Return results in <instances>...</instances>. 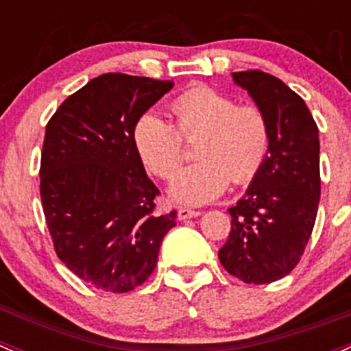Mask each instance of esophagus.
Wrapping results in <instances>:
<instances>
[{"mask_svg": "<svg viewBox=\"0 0 351 351\" xmlns=\"http://www.w3.org/2000/svg\"><path fill=\"white\" fill-rule=\"evenodd\" d=\"M199 215H201L199 210H191V208H180V210L177 211L179 220H189V218L199 217Z\"/></svg>", "mask_w": 351, "mask_h": 351, "instance_id": "1", "label": "esophagus"}]
</instances>
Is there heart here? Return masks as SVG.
Instances as JSON below:
<instances>
[{
	"label": "heart",
	"instance_id": "heart-1",
	"mask_svg": "<svg viewBox=\"0 0 351 351\" xmlns=\"http://www.w3.org/2000/svg\"><path fill=\"white\" fill-rule=\"evenodd\" d=\"M176 123L147 110L133 124V147L148 172L167 179L180 164L182 138L199 134L196 158L172 177V199L204 204L235 184H249L265 165L271 147L268 117L258 106H239L234 97L210 86L196 85L172 100ZM180 131L177 132L176 130Z\"/></svg>",
	"mask_w": 351,
	"mask_h": 351
}]
</instances>
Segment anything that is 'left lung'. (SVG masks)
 <instances>
[{
  "label": "left lung",
  "instance_id": "8db88e82",
  "mask_svg": "<svg viewBox=\"0 0 351 351\" xmlns=\"http://www.w3.org/2000/svg\"><path fill=\"white\" fill-rule=\"evenodd\" d=\"M271 128L268 158L244 196L228 208L232 228L218 251L235 278L265 285L298 265L317 217L321 196L319 130L304 99L259 69L232 73Z\"/></svg>",
  "mask_w": 351,
  "mask_h": 351
}]
</instances>
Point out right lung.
Wrapping results in <instances>:
<instances>
[{
    "instance_id": "add662e5",
    "label": "right lung",
    "mask_w": 351,
    "mask_h": 351,
    "mask_svg": "<svg viewBox=\"0 0 351 351\" xmlns=\"http://www.w3.org/2000/svg\"><path fill=\"white\" fill-rule=\"evenodd\" d=\"M172 82L106 73L69 95L46 126L40 199L58 258L83 282L131 292L152 275L176 211L155 215L158 189L133 147V124Z\"/></svg>"
}]
</instances>
